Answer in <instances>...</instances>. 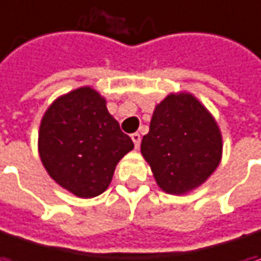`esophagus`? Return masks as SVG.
I'll use <instances>...</instances> for the list:
<instances>
[{"label": "esophagus", "instance_id": "esophagus-1", "mask_svg": "<svg viewBox=\"0 0 261 261\" xmlns=\"http://www.w3.org/2000/svg\"><path fill=\"white\" fill-rule=\"evenodd\" d=\"M130 138H132V141H134V144H135V148H139V144H141V135H139V134H132Z\"/></svg>", "mask_w": 261, "mask_h": 261}]
</instances>
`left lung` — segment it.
I'll use <instances>...</instances> for the list:
<instances>
[{"label":"left lung","instance_id":"1","mask_svg":"<svg viewBox=\"0 0 261 261\" xmlns=\"http://www.w3.org/2000/svg\"><path fill=\"white\" fill-rule=\"evenodd\" d=\"M141 152L160 188L185 194L201 185L219 166L222 135L197 98L170 94L155 107Z\"/></svg>","mask_w":261,"mask_h":261}]
</instances>
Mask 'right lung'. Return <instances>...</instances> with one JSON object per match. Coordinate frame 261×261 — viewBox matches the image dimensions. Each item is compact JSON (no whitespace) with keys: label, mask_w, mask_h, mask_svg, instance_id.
<instances>
[{"label":"right lung","mask_w":261,"mask_h":261,"mask_svg":"<svg viewBox=\"0 0 261 261\" xmlns=\"http://www.w3.org/2000/svg\"><path fill=\"white\" fill-rule=\"evenodd\" d=\"M39 155L60 187L91 198L110 185L116 164L134 148L91 88H79L56 99L39 127Z\"/></svg>","instance_id":"obj_1"}]
</instances>
